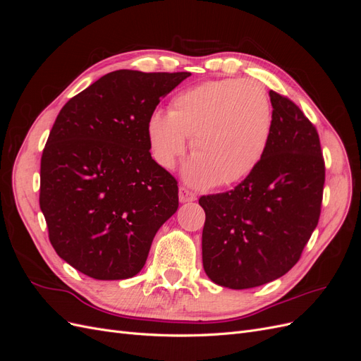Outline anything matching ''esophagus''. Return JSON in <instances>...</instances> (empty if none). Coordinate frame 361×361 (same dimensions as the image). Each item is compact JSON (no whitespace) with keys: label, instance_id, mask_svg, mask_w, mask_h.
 <instances>
[{"label":"esophagus","instance_id":"34e87169","mask_svg":"<svg viewBox=\"0 0 361 361\" xmlns=\"http://www.w3.org/2000/svg\"><path fill=\"white\" fill-rule=\"evenodd\" d=\"M195 199V194L191 191V190H188L187 187H180L179 188V200H180V203H188V202H194Z\"/></svg>","mask_w":361,"mask_h":361}]
</instances>
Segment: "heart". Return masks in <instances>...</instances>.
Here are the masks:
<instances>
[{
	"instance_id": "b5f03b06",
	"label": "heart",
	"mask_w": 361,
	"mask_h": 361,
	"mask_svg": "<svg viewBox=\"0 0 361 361\" xmlns=\"http://www.w3.org/2000/svg\"><path fill=\"white\" fill-rule=\"evenodd\" d=\"M271 122V104L259 82L207 81L174 96L169 114L152 113L147 140L155 161L170 170L192 138L187 180L197 187L231 185L257 166Z\"/></svg>"
}]
</instances>
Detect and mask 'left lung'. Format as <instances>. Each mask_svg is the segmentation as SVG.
I'll list each match as a JSON object with an SVG mask.
<instances>
[{
  "mask_svg": "<svg viewBox=\"0 0 361 361\" xmlns=\"http://www.w3.org/2000/svg\"><path fill=\"white\" fill-rule=\"evenodd\" d=\"M272 122L257 166L231 191L202 195L206 276L231 289L262 286L297 264L318 226L325 166L318 130L269 92Z\"/></svg>",
  "mask_w": 361,
  "mask_h": 361,
  "instance_id": "1",
  "label": "left lung"
}]
</instances>
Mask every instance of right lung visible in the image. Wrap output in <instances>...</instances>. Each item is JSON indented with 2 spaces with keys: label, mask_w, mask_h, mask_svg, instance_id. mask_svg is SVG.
Listing matches in <instances>:
<instances>
[{
  "label": "right lung",
  "mask_w": 361,
  "mask_h": 361,
  "mask_svg": "<svg viewBox=\"0 0 361 361\" xmlns=\"http://www.w3.org/2000/svg\"><path fill=\"white\" fill-rule=\"evenodd\" d=\"M190 72L114 71L61 108L40 161L49 241L96 280L130 279L178 211V182L152 159L147 120Z\"/></svg>",
  "instance_id": "add662e5"
}]
</instances>
